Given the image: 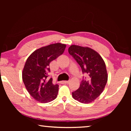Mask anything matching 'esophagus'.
<instances>
[{
  "mask_svg": "<svg viewBox=\"0 0 131 131\" xmlns=\"http://www.w3.org/2000/svg\"><path fill=\"white\" fill-rule=\"evenodd\" d=\"M69 83V81H62L61 82L62 84H68Z\"/></svg>",
  "mask_w": 131,
  "mask_h": 131,
  "instance_id": "esophagus-1",
  "label": "esophagus"
}]
</instances>
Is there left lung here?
Listing matches in <instances>:
<instances>
[{"label": "left lung", "mask_w": 131, "mask_h": 131, "mask_svg": "<svg viewBox=\"0 0 131 131\" xmlns=\"http://www.w3.org/2000/svg\"><path fill=\"white\" fill-rule=\"evenodd\" d=\"M69 53L78 63L83 77L79 89L72 92L73 97L83 103L94 101L101 94L107 81L106 65L98 53L88 47L72 45Z\"/></svg>", "instance_id": "left-lung-1"}]
</instances>
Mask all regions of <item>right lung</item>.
I'll list each match as a JSON object with an SVG mask.
<instances>
[{
  "mask_svg": "<svg viewBox=\"0 0 131 131\" xmlns=\"http://www.w3.org/2000/svg\"><path fill=\"white\" fill-rule=\"evenodd\" d=\"M65 44L55 43L37 49L28 57L23 72V80L26 90L34 98L47 103L57 96L59 85L47 80L50 63L63 54Z\"/></svg>",
  "mask_w": 131,
  "mask_h": 131,
  "instance_id": "right-lung-1",
  "label": "right lung"
}]
</instances>
